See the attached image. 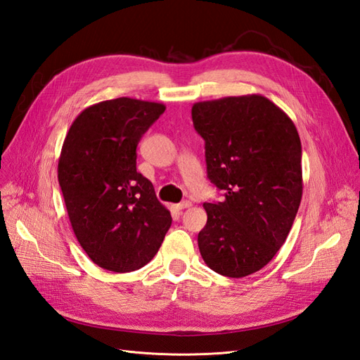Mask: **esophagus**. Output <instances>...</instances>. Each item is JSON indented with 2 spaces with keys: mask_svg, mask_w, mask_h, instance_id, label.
<instances>
[{
  "mask_svg": "<svg viewBox=\"0 0 360 360\" xmlns=\"http://www.w3.org/2000/svg\"><path fill=\"white\" fill-rule=\"evenodd\" d=\"M191 205H192V202L189 200H184V201L179 202L176 207H177L179 210H183V209H188V207H191Z\"/></svg>",
  "mask_w": 360,
  "mask_h": 360,
  "instance_id": "esophagus-1",
  "label": "esophagus"
}]
</instances>
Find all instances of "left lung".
Segmentation results:
<instances>
[{
  "mask_svg": "<svg viewBox=\"0 0 360 360\" xmlns=\"http://www.w3.org/2000/svg\"><path fill=\"white\" fill-rule=\"evenodd\" d=\"M192 122L205 143L207 177L225 197L204 204L201 257L224 276L252 275L284 245L299 210L303 181L297 129L261 94L197 102Z\"/></svg>",
  "mask_w": 360,
  "mask_h": 360,
  "instance_id": "obj_1",
  "label": "left lung"
}]
</instances>
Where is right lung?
<instances>
[{
  "label": "right lung",
  "mask_w": 360,
  "mask_h": 360,
  "mask_svg": "<svg viewBox=\"0 0 360 360\" xmlns=\"http://www.w3.org/2000/svg\"><path fill=\"white\" fill-rule=\"evenodd\" d=\"M165 105L130 97L91 105L63 143L58 183L73 233L99 267L126 274L156 255L171 213L136 171L141 136Z\"/></svg>",
  "instance_id": "right-lung-1"
}]
</instances>
